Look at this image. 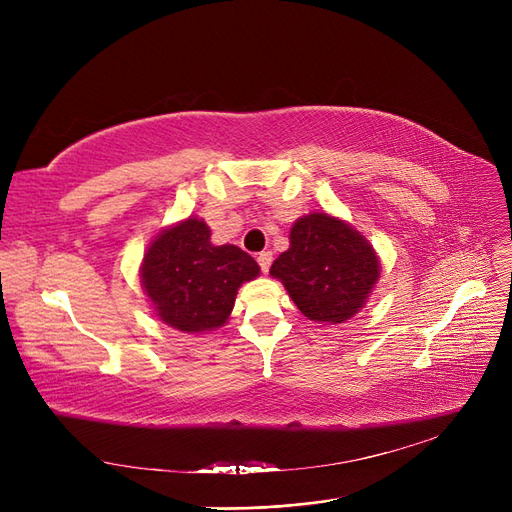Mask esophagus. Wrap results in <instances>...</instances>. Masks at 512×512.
Here are the masks:
<instances>
[{"label":"esophagus","instance_id":"34e87169","mask_svg":"<svg viewBox=\"0 0 512 512\" xmlns=\"http://www.w3.org/2000/svg\"><path fill=\"white\" fill-rule=\"evenodd\" d=\"M271 262H273V254H271V252H260V254H258V265H260L262 273L269 271Z\"/></svg>","mask_w":512,"mask_h":512}]
</instances>
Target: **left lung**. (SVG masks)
Segmentation results:
<instances>
[{
  "label": "left lung",
  "mask_w": 512,
  "mask_h": 512,
  "mask_svg": "<svg viewBox=\"0 0 512 512\" xmlns=\"http://www.w3.org/2000/svg\"><path fill=\"white\" fill-rule=\"evenodd\" d=\"M269 273L307 320L339 324L365 307L380 280V258L346 220L314 211L292 224L290 247Z\"/></svg>",
  "instance_id": "left-lung-1"
}]
</instances>
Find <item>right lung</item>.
<instances>
[{
	"label": "right lung",
	"mask_w": 512,
	"mask_h": 512,
	"mask_svg": "<svg viewBox=\"0 0 512 512\" xmlns=\"http://www.w3.org/2000/svg\"><path fill=\"white\" fill-rule=\"evenodd\" d=\"M260 275L258 262L237 245H213L205 220L185 218L153 239L141 262V286L153 314L183 333L220 329L237 292Z\"/></svg>",
	"instance_id": "obj_1"
}]
</instances>
